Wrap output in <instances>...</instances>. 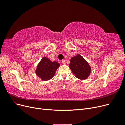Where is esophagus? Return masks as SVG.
I'll use <instances>...</instances> for the list:
<instances>
[{
	"label": "esophagus",
	"mask_w": 125,
	"mask_h": 125,
	"mask_svg": "<svg viewBox=\"0 0 125 125\" xmlns=\"http://www.w3.org/2000/svg\"><path fill=\"white\" fill-rule=\"evenodd\" d=\"M62 63L63 64V65H66V61L65 60H62Z\"/></svg>",
	"instance_id": "1"
}]
</instances>
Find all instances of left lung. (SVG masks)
Segmentation results:
<instances>
[{
    "mask_svg": "<svg viewBox=\"0 0 125 125\" xmlns=\"http://www.w3.org/2000/svg\"><path fill=\"white\" fill-rule=\"evenodd\" d=\"M69 67L77 78L84 80L90 74L91 68L86 60L80 55L71 58Z\"/></svg>",
    "mask_w": 125,
    "mask_h": 125,
    "instance_id": "obj_1",
    "label": "left lung"
}]
</instances>
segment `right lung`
<instances>
[{
    "instance_id": "1",
    "label": "right lung",
    "mask_w": 125,
    "mask_h": 125,
    "mask_svg": "<svg viewBox=\"0 0 125 125\" xmlns=\"http://www.w3.org/2000/svg\"><path fill=\"white\" fill-rule=\"evenodd\" d=\"M59 65L57 62H52L44 57L37 67L36 73L43 80H48L53 77Z\"/></svg>"
}]
</instances>
